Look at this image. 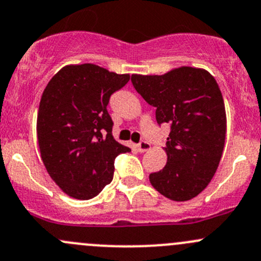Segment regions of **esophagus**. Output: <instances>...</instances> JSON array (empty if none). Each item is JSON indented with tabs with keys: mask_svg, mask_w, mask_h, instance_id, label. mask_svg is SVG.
Instances as JSON below:
<instances>
[{
	"mask_svg": "<svg viewBox=\"0 0 261 261\" xmlns=\"http://www.w3.org/2000/svg\"><path fill=\"white\" fill-rule=\"evenodd\" d=\"M136 149H138L139 152H145V151H147V150L150 149V144L147 143V141L143 140V141H140V143H139L138 145H136Z\"/></svg>",
	"mask_w": 261,
	"mask_h": 261,
	"instance_id": "34e87169",
	"label": "esophagus"
}]
</instances>
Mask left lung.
<instances>
[{
  "label": "left lung",
  "instance_id": "obj_1",
  "mask_svg": "<svg viewBox=\"0 0 261 261\" xmlns=\"http://www.w3.org/2000/svg\"><path fill=\"white\" fill-rule=\"evenodd\" d=\"M131 82L156 109V122L170 125L167 164L149 175L150 183L172 201L194 198L211 181L225 146V102L217 82L207 70L192 67L163 75L133 74Z\"/></svg>",
  "mask_w": 261,
  "mask_h": 261
}]
</instances>
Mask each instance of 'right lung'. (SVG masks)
Returning a JSON list of instances; mask_svg holds the SVG:
<instances>
[{
    "label": "right lung",
    "mask_w": 261,
    "mask_h": 261,
    "mask_svg": "<svg viewBox=\"0 0 261 261\" xmlns=\"http://www.w3.org/2000/svg\"><path fill=\"white\" fill-rule=\"evenodd\" d=\"M130 81L94 64L67 65L41 96L36 133L51 179L77 199L96 197L114 178L117 155L131 151L112 136L110 97Z\"/></svg>",
    "instance_id": "add662e5"
}]
</instances>
